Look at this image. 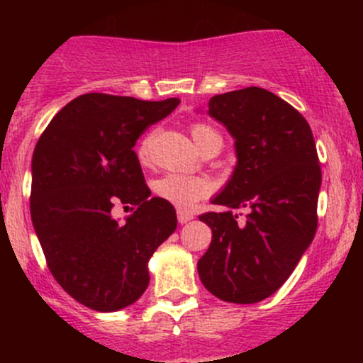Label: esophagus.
<instances>
[{
	"label": "esophagus",
	"mask_w": 363,
	"mask_h": 363,
	"mask_svg": "<svg viewBox=\"0 0 363 363\" xmlns=\"http://www.w3.org/2000/svg\"><path fill=\"white\" fill-rule=\"evenodd\" d=\"M177 219H179V223H181V225H184V223L191 221L193 214H191V212H186V211H177Z\"/></svg>",
	"instance_id": "esophagus-1"
}]
</instances>
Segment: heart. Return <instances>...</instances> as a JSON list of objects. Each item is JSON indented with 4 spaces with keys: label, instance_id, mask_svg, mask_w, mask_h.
Returning a JSON list of instances; mask_svg holds the SVG:
<instances>
[{
    "label": "heart",
    "instance_id": "1",
    "mask_svg": "<svg viewBox=\"0 0 363 363\" xmlns=\"http://www.w3.org/2000/svg\"><path fill=\"white\" fill-rule=\"evenodd\" d=\"M191 137L195 144L203 147L211 138H221L214 128L207 124H193ZM140 158L147 156V140L140 145L138 151ZM155 191L158 193L167 202L177 205V207H191L196 200L203 199L211 191V182L203 177H195V175H182V174H167L158 179L155 184Z\"/></svg>",
    "mask_w": 363,
    "mask_h": 363
}]
</instances>
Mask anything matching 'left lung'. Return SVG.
Listing matches in <instances>:
<instances>
[{"label":"left lung","mask_w":363,"mask_h":363,"mask_svg":"<svg viewBox=\"0 0 363 363\" xmlns=\"http://www.w3.org/2000/svg\"><path fill=\"white\" fill-rule=\"evenodd\" d=\"M207 113L235 140L237 163L205 212L211 246L199 259L200 281L225 302L255 303L279 290L311 246L318 226L321 168L302 113L262 87L208 100ZM250 208L237 223L232 208Z\"/></svg>","instance_id":"1"}]
</instances>
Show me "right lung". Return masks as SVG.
Wrapping results in <instances>:
<instances>
[{"instance_id": "1", "label": "right lung", "mask_w": 363, "mask_h": 363, "mask_svg": "<svg viewBox=\"0 0 363 363\" xmlns=\"http://www.w3.org/2000/svg\"><path fill=\"white\" fill-rule=\"evenodd\" d=\"M179 98L89 93L54 116L31 160V221L54 279L100 313L124 309L149 284L147 263L177 228L174 205L151 196L133 147ZM116 203L134 214L119 223Z\"/></svg>"}]
</instances>
